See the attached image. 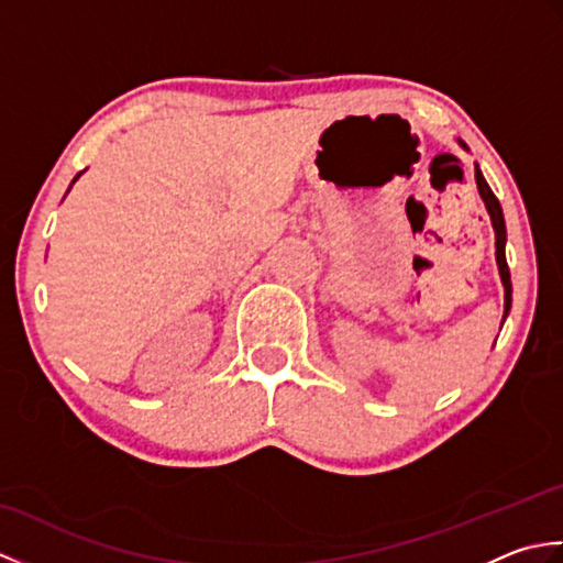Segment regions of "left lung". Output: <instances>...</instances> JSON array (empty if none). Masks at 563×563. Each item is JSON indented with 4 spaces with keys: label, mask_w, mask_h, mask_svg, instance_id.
<instances>
[{
    "label": "left lung",
    "mask_w": 563,
    "mask_h": 563,
    "mask_svg": "<svg viewBox=\"0 0 563 563\" xmlns=\"http://www.w3.org/2000/svg\"><path fill=\"white\" fill-rule=\"evenodd\" d=\"M460 147L466 150V145L462 140ZM474 176H476V188H479V196L484 200L486 206V212L488 218H492V224H494V232H496V263H498V273H500V283H504V321L510 312V302H512V285H510V271H508V263H506V220H504V210H500V202L498 198L494 196V190L488 188L486 178L479 169V164L474 166Z\"/></svg>",
    "instance_id": "obj_1"
}]
</instances>
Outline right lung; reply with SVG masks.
<instances>
[{
	"instance_id": "right-lung-1",
	"label": "right lung",
	"mask_w": 563,
	"mask_h": 563,
	"mask_svg": "<svg viewBox=\"0 0 563 563\" xmlns=\"http://www.w3.org/2000/svg\"><path fill=\"white\" fill-rule=\"evenodd\" d=\"M79 176H81V174H77V176H75V181H77V178H79ZM75 181H71V184H75ZM69 188H71V186H69ZM69 188H67V194H69Z\"/></svg>"
}]
</instances>
